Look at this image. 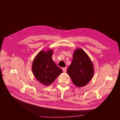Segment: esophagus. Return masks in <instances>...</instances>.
Segmentation results:
<instances>
[{"label":"esophagus","mask_w":120,"mask_h":120,"mask_svg":"<svg viewBox=\"0 0 120 120\" xmlns=\"http://www.w3.org/2000/svg\"><path fill=\"white\" fill-rule=\"evenodd\" d=\"M62 70H63V72H65L67 71V68H62Z\"/></svg>","instance_id":"obj_1"}]
</instances>
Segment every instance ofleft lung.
<instances>
[{
	"mask_svg": "<svg viewBox=\"0 0 120 120\" xmlns=\"http://www.w3.org/2000/svg\"><path fill=\"white\" fill-rule=\"evenodd\" d=\"M67 72L77 87L85 86L92 79L94 73L93 64L84 50L81 49L75 50Z\"/></svg>",
	"mask_w": 120,
	"mask_h": 120,
	"instance_id": "8db88e82",
	"label": "left lung"
}]
</instances>
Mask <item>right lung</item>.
<instances>
[{
  "mask_svg": "<svg viewBox=\"0 0 120 120\" xmlns=\"http://www.w3.org/2000/svg\"><path fill=\"white\" fill-rule=\"evenodd\" d=\"M53 50H41L34 58L32 70L37 80L42 84H51L61 73L62 70L52 60Z\"/></svg>",
  "mask_w": 120,
  "mask_h": 120,
  "instance_id": "add662e5",
  "label": "right lung"
}]
</instances>
